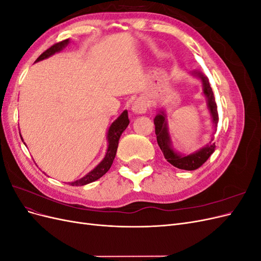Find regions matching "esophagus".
I'll use <instances>...</instances> for the list:
<instances>
[{
    "label": "esophagus",
    "mask_w": 261,
    "mask_h": 261,
    "mask_svg": "<svg viewBox=\"0 0 261 261\" xmlns=\"http://www.w3.org/2000/svg\"><path fill=\"white\" fill-rule=\"evenodd\" d=\"M147 103L146 101L143 99H136L134 101V103L132 106V111L134 113H137V114H143L147 111Z\"/></svg>",
    "instance_id": "34e87169"
}]
</instances>
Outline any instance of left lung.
<instances>
[{"mask_svg":"<svg viewBox=\"0 0 261 261\" xmlns=\"http://www.w3.org/2000/svg\"><path fill=\"white\" fill-rule=\"evenodd\" d=\"M194 74L198 76L203 84V94L207 97V106L212 116L213 125H215V128H217L218 122H219V115H218L215 96H213V91L210 87L209 80L199 72H195ZM153 122L155 126L154 129H155L158 145H159L165 159H167V161L171 163L173 167L180 170H186V171L197 170L209 159V156L213 152H215L216 144L213 143L215 137H212L209 145H207L206 147L201 148L195 153L188 154V155H181L173 150L169 134H168V126H167V120H165L164 112L161 111L159 114H158L154 117Z\"/></svg>","mask_w":261,"mask_h":261,"instance_id":"8db88e82","label":"left lung"}]
</instances>
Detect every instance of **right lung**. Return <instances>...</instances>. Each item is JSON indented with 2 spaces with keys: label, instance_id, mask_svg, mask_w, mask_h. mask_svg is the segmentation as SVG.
Listing matches in <instances>:
<instances>
[{
  "label": "right lung",
  "instance_id": "right-lung-1",
  "mask_svg": "<svg viewBox=\"0 0 261 261\" xmlns=\"http://www.w3.org/2000/svg\"><path fill=\"white\" fill-rule=\"evenodd\" d=\"M69 40L66 39V40H63L61 42H58L53 44L52 46L48 50H45L40 57L37 59L36 62L44 60L46 58L51 57L52 54L57 53L59 51H61L63 48L68 44ZM129 124V120H128V113L127 111H124L120 116H118L116 120L112 123L111 127L109 129L108 133V139H109V147L107 150V154L105 156V159L100 162V164H98L96 168H94L91 172H89L88 174L86 176H84L83 178L78 179L76 181H73V183H69V185L72 186H83L86 184H89L91 181L97 180L98 178H100L101 176H103L111 168V165L113 163V160L116 154V150H117V146H118V140H120V137L122 135V133L126 129Z\"/></svg>",
  "mask_w": 261,
  "mask_h": 261
}]
</instances>
